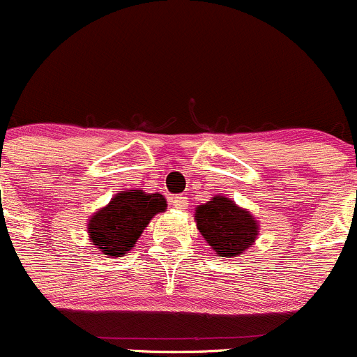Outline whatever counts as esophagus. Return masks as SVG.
<instances>
[{"instance_id":"obj_1","label":"esophagus","mask_w":357,"mask_h":357,"mask_svg":"<svg viewBox=\"0 0 357 357\" xmlns=\"http://www.w3.org/2000/svg\"><path fill=\"white\" fill-rule=\"evenodd\" d=\"M171 205H174L176 208H185L186 207V197L185 195H172Z\"/></svg>"}]
</instances>
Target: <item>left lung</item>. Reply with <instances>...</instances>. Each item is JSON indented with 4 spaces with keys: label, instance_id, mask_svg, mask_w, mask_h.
Returning <instances> with one entry per match:
<instances>
[{
    "label": "left lung",
    "instance_id": "obj_1",
    "mask_svg": "<svg viewBox=\"0 0 357 357\" xmlns=\"http://www.w3.org/2000/svg\"><path fill=\"white\" fill-rule=\"evenodd\" d=\"M197 228L219 257H236L254 243L257 222L235 202L215 195L197 207Z\"/></svg>",
    "mask_w": 357,
    "mask_h": 357
}]
</instances>
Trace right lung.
Listing matches in <instances>:
<instances>
[{
  "label": "right lung",
  "instance_id": "1",
  "mask_svg": "<svg viewBox=\"0 0 357 357\" xmlns=\"http://www.w3.org/2000/svg\"><path fill=\"white\" fill-rule=\"evenodd\" d=\"M165 207L160 193L150 195L139 190L117 193L105 208L89 219V238L103 254L124 255L142 236L150 219Z\"/></svg>",
  "mask_w": 357,
  "mask_h": 357
}]
</instances>
